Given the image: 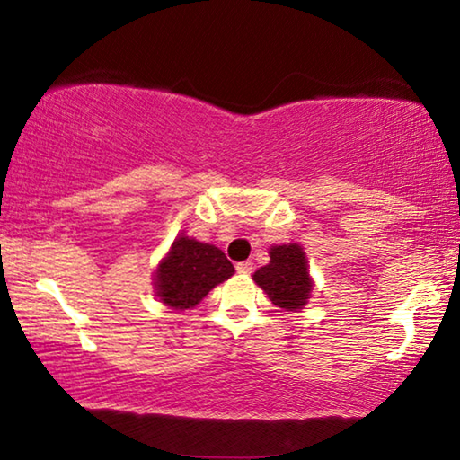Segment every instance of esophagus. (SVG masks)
<instances>
[{"mask_svg": "<svg viewBox=\"0 0 460 460\" xmlns=\"http://www.w3.org/2000/svg\"><path fill=\"white\" fill-rule=\"evenodd\" d=\"M235 268H237L239 274H252V271H253V263H252V261H239Z\"/></svg>", "mask_w": 460, "mask_h": 460, "instance_id": "1", "label": "esophagus"}]
</instances>
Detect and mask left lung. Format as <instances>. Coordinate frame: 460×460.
<instances>
[{"instance_id": "1", "label": "left lung", "mask_w": 460, "mask_h": 460, "mask_svg": "<svg viewBox=\"0 0 460 460\" xmlns=\"http://www.w3.org/2000/svg\"><path fill=\"white\" fill-rule=\"evenodd\" d=\"M270 263L253 274L270 300L286 310H298L306 305L313 290L306 266V255L300 245H276L270 252Z\"/></svg>"}]
</instances>
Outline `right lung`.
<instances>
[{
	"mask_svg": "<svg viewBox=\"0 0 460 460\" xmlns=\"http://www.w3.org/2000/svg\"><path fill=\"white\" fill-rule=\"evenodd\" d=\"M233 263L221 249L189 237H178L168 258L155 271V290L176 310L197 306L217 284L233 276Z\"/></svg>",
	"mask_w": 460,
	"mask_h": 460,
	"instance_id": "1",
	"label": "right lung"
}]
</instances>
